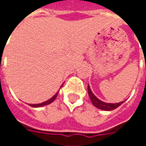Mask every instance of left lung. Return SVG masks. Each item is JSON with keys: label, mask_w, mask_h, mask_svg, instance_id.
<instances>
[{"label": "left lung", "mask_w": 146, "mask_h": 146, "mask_svg": "<svg viewBox=\"0 0 146 146\" xmlns=\"http://www.w3.org/2000/svg\"><path fill=\"white\" fill-rule=\"evenodd\" d=\"M88 92L89 97H90V99L92 101V104L94 105L96 108L99 109V110H105V111H111V110H115L117 107H119L120 105L124 102V101H123L120 102H118V103H106V102L101 101L92 93L89 85L88 86Z\"/></svg>", "instance_id": "obj_1"}]
</instances>
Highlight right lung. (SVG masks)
<instances>
[{"label":"right lung","mask_w":146,"mask_h":146,"mask_svg":"<svg viewBox=\"0 0 146 146\" xmlns=\"http://www.w3.org/2000/svg\"><path fill=\"white\" fill-rule=\"evenodd\" d=\"M62 87V86H61ZM58 94V92L55 94V95L52 97V98H51L50 99H48V101L44 102H42V103H40V104H29L30 106H32V107L33 108H37V107H41V106H47V105L50 104V103H51L52 102L54 101V99L56 98V97H57Z\"/></svg>","instance_id":"add662e5"}]
</instances>
